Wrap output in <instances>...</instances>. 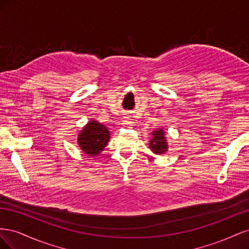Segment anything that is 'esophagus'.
<instances>
[{
    "label": "esophagus",
    "instance_id": "1",
    "mask_svg": "<svg viewBox=\"0 0 249 249\" xmlns=\"http://www.w3.org/2000/svg\"><path fill=\"white\" fill-rule=\"evenodd\" d=\"M123 124H124V126H130V125H132V124H133L132 119H131L130 117H126L125 119L123 120Z\"/></svg>",
    "mask_w": 249,
    "mask_h": 249
}]
</instances>
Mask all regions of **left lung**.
<instances>
[{"mask_svg":"<svg viewBox=\"0 0 249 249\" xmlns=\"http://www.w3.org/2000/svg\"><path fill=\"white\" fill-rule=\"evenodd\" d=\"M149 147L155 154H164L167 150L166 138H165L164 130L160 129L153 132V138L149 142Z\"/></svg>","mask_w":249,"mask_h":249,"instance_id":"1","label":"left lung"}]
</instances>
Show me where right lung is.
<instances>
[{"mask_svg": "<svg viewBox=\"0 0 249 249\" xmlns=\"http://www.w3.org/2000/svg\"><path fill=\"white\" fill-rule=\"evenodd\" d=\"M110 133L107 127L97 122H90L79 134L78 142L83 152L90 156L99 155L107 145Z\"/></svg>", "mask_w": 249, "mask_h": 249, "instance_id": "add662e5", "label": "right lung"}]
</instances>
